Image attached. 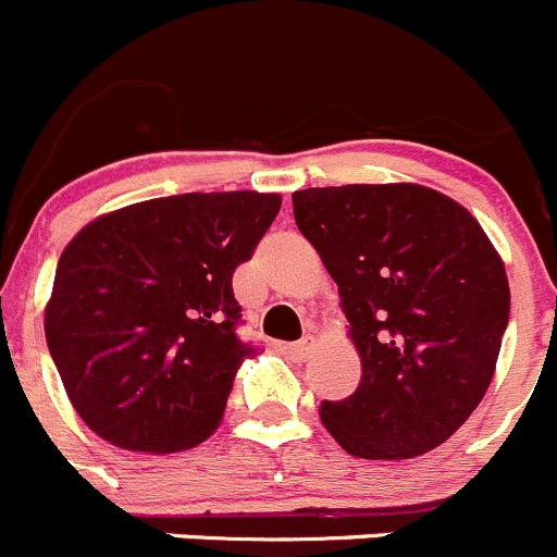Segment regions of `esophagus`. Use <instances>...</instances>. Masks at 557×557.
I'll list each match as a JSON object with an SVG mask.
<instances>
[{"mask_svg":"<svg viewBox=\"0 0 557 557\" xmlns=\"http://www.w3.org/2000/svg\"><path fill=\"white\" fill-rule=\"evenodd\" d=\"M313 344H317L313 335H302L300 341H295V344H284L281 349H284L292 360H306V357L313 351Z\"/></svg>","mask_w":557,"mask_h":557,"instance_id":"esophagus-1","label":"esophagus"}]
</instances>
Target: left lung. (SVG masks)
<instances>
[{
    "instance_id": "8db88e82",
    "label": "left lung",
    "mask_w": 557,
    "mask_h": 557,
    "mask_svg": "<svg viewBox=\"0 0 557 557\" xmlns=\"http://www.w3.org/2000/svg\"><path fill=\"white\" fill-rule=\"evenodd\" d=\"M295 222L338 284L362 379L322 400L355 458H417L447 442L493 379L509 324L504 262L476 219L417 184L292 195Z\"/></svg>"
}]
</instances>
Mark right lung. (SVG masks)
I'll return each mask as SVG.
<instances>
[{
    "label": "right lung",
    "instance_id": "obj_1",
    "mask_svg": "<svg viewBox=\"0 0 557 557\" xmlns=\"http://www.w3.org/2000/svg\"><path fill=\"white\" fill-rule=\"evenodd\" d=\"M278 195L211 191L126 206L64 249L46 341L81 420L132 453H181L216 431L255 344L238 338L233 273Z\"/></svg>",
    "mask_w": 557,
    "mask_h": 557
}]
</instances>
